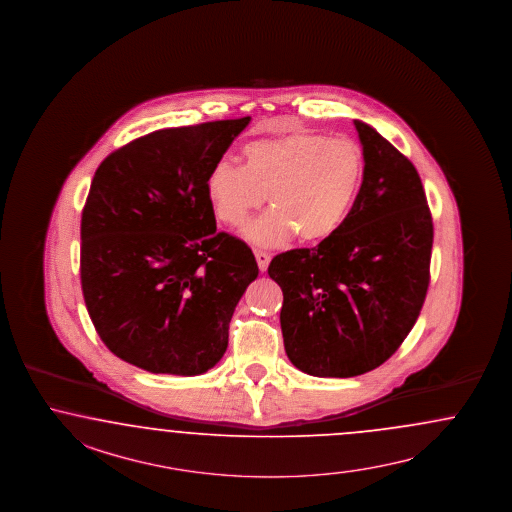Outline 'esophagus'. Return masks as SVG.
Masks as SVG:
<instances>
[{
    "label": "esophagus",
    "instance_id": "obj_1",
    "mask_svg": "<svg viewBox=\"0 0 512 512\" xmlns=\"http://www.w3.org/2000/svg\"><path fill=\"white\" fill-rule=\"evenodd\" d=\"M254 256H256V262H258V267H260V271L265 273L267 271V265H269V260H271V256L264 252V250H256L254 252Z\"/></svg>",
    "mask_w": 512,
    "mask_h": 512
}]
</instances>
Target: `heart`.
<instances>
[{
    "mask_svg": "<svg viewBox=\"0 0 512 512\" xmlns=\"http://www.w3.org/2000/svg\"><path fill=\"white\" fill-rule=\"evenodd\" d=\"M365 156L356 141L297 132L254 139L243 147V165L218 162L205 192L216 220L241 228L264 205L273 207L250 222L245 237L256 247L322 243L343 228L362 192Z\"/></svg>",
    "mask_w": 512,
    "mask_h": 512,
    "instance_id": "1",
    "label": "heart"
}]
</instances>
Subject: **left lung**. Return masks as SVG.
<instances>
[{
    "instance_id": "1",
    "label": "left lung",
    "mask_w": 512,
    "mask_h": 512,
    "mask_svg": "<svg viewBox=\"0 0 512 512\" xmlns=\"http://www.w3.org/2000/svg\"><path fill=\"white\" fill-rule=\"evenodd\" d=\"M365 156L362 192L343 228L314 248L275 256L288 360L313 377L348 379L386 362L424 305L433 222L414 165L354 120Z\"/></svg>"
}]
</instances>
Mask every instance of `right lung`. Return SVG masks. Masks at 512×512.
<instances>
[{
  "mask_svg": "<svg viewBox=\"0 0 512 512\" xmlns=\"http://www.w3.org/2000/svg\"><path fill=\"white\" fill-rule=\"evenodd\" d=\"M250 116L167 128L109 154L81 220L84 303L101 341L149 373L203 375L260 269L216 231L205 181Z\"/></svg>",
  "mask_w": 512,
  "mask_h": 512,
  "instance_id": "1",
  "label": "right lung"
}]
</instances>
